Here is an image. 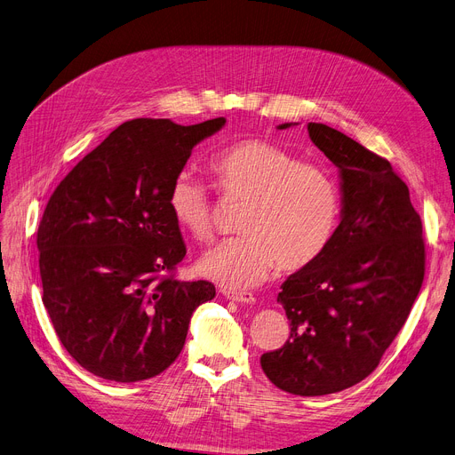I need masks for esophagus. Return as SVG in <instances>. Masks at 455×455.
I'll return each mask as SVG.
<instances>
[{
  "label": "esophagus",
  "mask_w": 455,
  "mask_h": 455,
  "mask_svg": "<svg viewBox=\"0 0 455 455\" xmlns=\"http://www.w3.org/2000/svg\"><path fill=\"white\" fill-rule=\"evenodd\" d=\"M223 295L230 300H235V302H243V304H252L254 302V295L251 291H230V290H225Z\"/></svg>",
  "instance_id": "1"
}]
</instances>
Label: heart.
Masks as SVG:
<instances>
[{"instance_id": "heart-1", "label": "heart", "mask_w": 455, "mask_h": 455, "mask_svg": "<svg viewBox=\"0 0 455 455\" xmlns=\"http://www.w3.org/2000/svg\"><path fill=\"white\" fill-rule=\"evenodd\" d=\"M210 172L225 199L247 201L240 228L210 247L199 271L228 290L264 282L271 269L297 271L315 261L336 232L341 196L326 172L304 164L271 141L249 138L210 158ZM175 221L197 240L213 230L210 191L194 173L180 172L167 191Z\"/></svg>"}]
</instances>
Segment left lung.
<instances>
[{
    "mask_svg": "<svg viewBox=\"0 0 455 455\" xmlns=\"http://www.w3.org/2000/svg\"><path fill=\"white\" fill-rule=\"evenodd\" d=\"M307 132L339 170L341 223L324 252L282 283L290 338L259 363L278 389L321 396L378 367L420 291L426 252L420 215L389 160L328 125Z\"/></svg>",
    "mask_w": 455,
    "mask_h": 455,
    "instance_id": "8db88e82",
    "label": "left lung"
}]
</instances>
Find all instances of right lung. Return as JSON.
<instances>
[{
  "mask_svg": "<svg viewBox=\"0 0 455 455\" xmlns=\"http://www.w3.org/2000/svg\"><path fill=\"white\" fill-rule=\"evenodd\" d=\"M227 119L140 117L112 131L47 201L36 245L42 302L74 360L131 384L170 367L212 282H180L186 256L167 191L199 141Z\"/></svg>",
  "mask_w": 455,
  "mask_h": 455,
  "instance_id": "right-lung-1",
  "label": "right lung"
}]
</instances>
